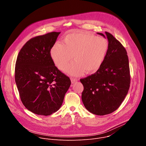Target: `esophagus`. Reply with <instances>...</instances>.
<instances>
[{
  "label": "esophagus",
  "instance_id": "esophagus-1",
  "mask_svg": "<svg viewBox=\"0 0 146 146\" xmlns=\"http://www.w3.org/2000/svg\"><path fill=\"white\" fill-rule=\"evenodd\" d=\"M78 80L77 78H71V82L72 84H74L76 82H77Z\"/></svg>",
  "mask_w": 146,
  "mask_h": 146
}]
</instances>
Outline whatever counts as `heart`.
<instances>
[{
    "label": "heart",
    "instance_id": "b5f03b06",
    "mask_svg": "<svg viewBox=\"0 0 146 146\" xmlns=\"http://www.w3.org/2000/svg\"><path fill=\"white\" fill-rule=\"evenodd\" d=\"M64 44L57 42L50 51L55 65L64 70L73 59L75 60L66 69L77 76L96 73L102 65L109 50L108 40L103 37L82 33H70L64 38Z\"/></svg>",
    "mask_w": 146,
    "mask_h": 146
}]
</instances>
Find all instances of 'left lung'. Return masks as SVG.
I'll return each mask as SVG.
<instances>
[{
	"instance_id": "1",
	"label": "left lung",
	"mask_w": 146,
	"mask_h": 146,
	"mask_svg": "<svg viewBox=\"0 0 146 146\" xmlns=\"http://www.w3.org/2000/svg\"><path fill=\"white\" fill-rule=\"evenodd\" d=\"M109 50L100 68L80 79L84 86L81 99L90 113L98 115L115 111L127 96L130 87V72L127 51L111 34L105 32ZM104 37L103 33H98Z\"/></svg>"
}]
</instances>
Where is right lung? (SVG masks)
Returning a JSON list of instances; mask_svg holds the SVG:
<instances>
[{"label": "right lung", "instance_id": "add662e5", "mask_svg": "<svg viewBox=\"0 0 146 146\" xmlns=\"http://www.w3.org/2000/svg\"><path fill=\"white\" fill-rule=\"evenodd\" d=\"M60 33L52 32L30 39L17 58L15 80L21 100L28 110L37 115L47 116L57 111L71 84L50 55Z\"/></svg>", "mask_w": 146, "mask_h": 146}]
</instances>
